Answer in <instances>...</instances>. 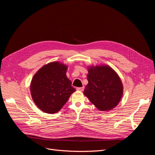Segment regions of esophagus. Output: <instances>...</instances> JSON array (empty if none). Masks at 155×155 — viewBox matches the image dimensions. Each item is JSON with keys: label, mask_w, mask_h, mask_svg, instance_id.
<instances>
[{"label": "esophagus", "mask_w": 155, "mask_h": 155, "mask_svg": "<svg viewBox=\"0 0 155 155\" xmlns=\"http://www.w3.org/2000/svg\"><path fill=\"white\" fill-rule=\"evenodd\" d=\"M77 91H83V90H84V87H78L77 88Z\"/></svg>", "instance_id": "esophagus-1"}]
</instances>
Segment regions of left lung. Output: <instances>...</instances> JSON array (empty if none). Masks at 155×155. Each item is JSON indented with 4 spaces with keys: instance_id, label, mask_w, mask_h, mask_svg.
Returning a JSON list of instances; mask_svg holds the SVG:
<instances>
[{
    "instance_id": "8db88e82",
    "label": "left lung",
    "mask_w": 155,
    "mask_h": 155,
    "mask_svg": "<svg viewBox=\"0 0 155 155\" xmlns=\"http://www.w3.org/2000/svg\"><path fill=\"white\" fill-rule=\"evenodd\" d=\"M87 80L83 94L97 109H113L123 96L124 87L114 70L106 64L88 67Z\"/></svg>"
}]
</instances>
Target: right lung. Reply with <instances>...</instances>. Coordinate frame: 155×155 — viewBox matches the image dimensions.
<instances>
[{
    "mask_svg": "<svg viewBox=\"0 0 155 155\" xmlns=\"http://www.w3.org/2000/svg\"><path fill=\"white\" fill-rule=\"evenodd\" d=\"M67 65L59 61L42 67L30 83L32 100L39 109L46 113L59 112L76 91L67 78Z\"/></svg>",
    "mask_w": 155,
    "mask_h": 155,
    "instance_id": "1",
    "label": "right lung"
}]
</instances>
